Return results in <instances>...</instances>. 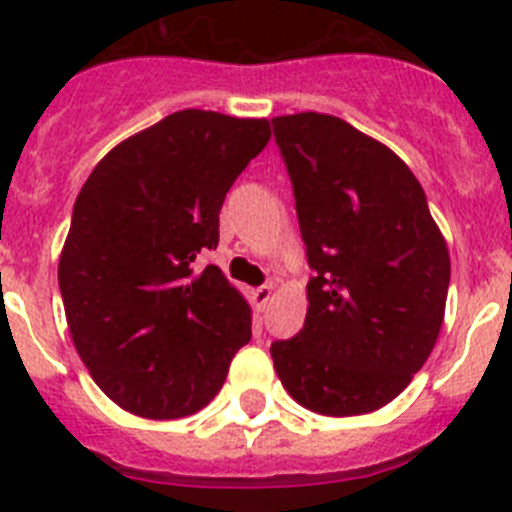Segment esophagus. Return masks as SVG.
I'll return each mask as SVG.
<instances>
[{"label":"esophagus","mask_w":512,"mask_h":512,"mask_svg":"<svg viewBox=\"0 0 512 512\" xmlns=\"http://www.w3.org/2000/svg\"><path fill=\"white\" fill-rule=\"evenodd\" d=\"M271 294H274V284H261V287L253 289V307H256V309H266V304H269Z\"/></svg>","instance_id":"obj_1"}]
</instances>
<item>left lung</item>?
I'll use <instances>...</instances> for the list:
<instances>
[{"instance_id":"1","label":"left lung","mask_w":512,"mask_h":512,"mask_svg":"<svg viewBox=\"0 0 512 512\" xmlns=\"http://www.w3.org/2000/svg\"><path fill=\"white\" fill-rule=\"evenodd\" d=\"M312 276L307 320L271 358L289 396L325 416L381 409L439 337L449 253L414 172L327 114L271 119Z\"/></svg>"}]
</instances>
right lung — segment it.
I'll return each mask as SVG.
<instances>
[{
  "instance_id": "add662e5",
  "label": "right lung",
  "mask_w": 512,
  "mask_h": 512,
  "mask_svg": "<svg viewBox=\"0 0 512 512\" xmlns=\"http://www.w3.org/2000/svg\"><path fill=\"white\" fill-rule=\"evenodd\" d=\"M266 119L185 109L111 149L81 187L58 266L75 350L121 409L182 419L208 406L251 340L218 266L225 192L269 142Z\"/></svg>"
}]
</instances>
